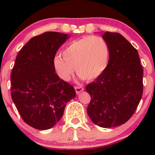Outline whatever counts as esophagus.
<instances>
[{
    "label": "esophagus",
    "instance_id": "1",
    "mask_svg": "<svg viewBox=\"0 0 155 155\" xmlns=\"http://www.w3.org/2000/svg\"><path fill=\"white\" fill-rule=\"evenodd\" d=\"M75 90H76V94H79L80 92L83 91H84V87H81V86H79V87H75Z\"/></svg>",
    "mask_w": 155,
    "mask_h": 155
}]
</instances>
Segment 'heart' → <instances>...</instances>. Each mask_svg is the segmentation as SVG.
Returning <instances> with one entry per match:
<instances>
[{
	"label": "heart",
	"instance_id": "1",
	"mask_svg": "<svg viewBox=\"0 0 155 155\" xmlns=\"http://www.w3.org/2000/svg\"><path fill=\"white\" fill-rule=\"evenodd\" d=\"M62 54L63 57L57 55L53 59L54 70L61 79L70 80L75 68L84 80L91 81L99 77L107 69L109 48L104 38L88 36L69 43Z\"/></svg>",
	"mask_w": 155,
	"mask_h": 155
}]
</instances>
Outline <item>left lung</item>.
<instances>
[{"mask_svg": "<svg viewBox=\"0 0 155 155\" xmlns=\"http://www.w3.org/2000/svg\"><path fill=\"white\" fill-rule=\"evenodd\" d=\"M102 37L109 46V64L86 86L91 96L87 112L95 124L109 128L124 124L137 109L143 91V69L137 50L121 34L107 31Z\"/></svg>", "mask_w": 155, "mask_h": 155, "instance_id": "obj_1", "label": "left lung"}]
</instances>
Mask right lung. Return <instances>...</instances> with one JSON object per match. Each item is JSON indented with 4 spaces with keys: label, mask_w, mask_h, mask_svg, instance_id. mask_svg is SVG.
Wrapping results in <instances>:
<instances>
[{
    "label": "right lung",
    "mask_w": 155,
    "mask_h": 155,
    "mask_svg": "<svg viewBox=\"0 0 155 155\" xmlns=\"http://www.w3.org/2000/svg\"><path fill=\"white\" fill-rule=\"evenodd\" d=\"M69 38V34L45 32L31 38L15 58L11 97L23 121L35 129L53 127L76 97L73 87L59 78L53 66L58 49Z\"/></svg>",
    "instance_id": "add662e5"
}]
</instances>
